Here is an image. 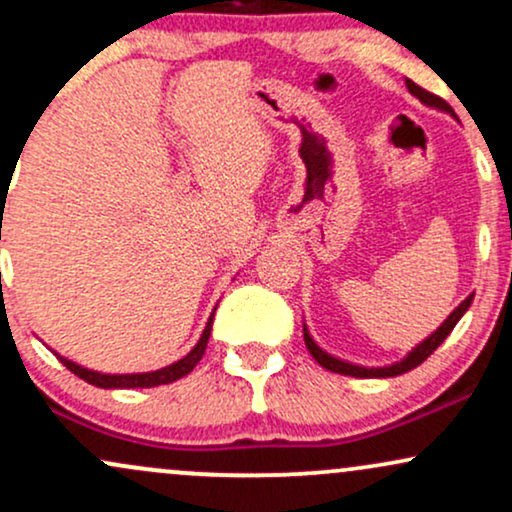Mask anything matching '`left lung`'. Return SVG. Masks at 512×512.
<instances>
[{"label": "left lung", "mask_w": 512, "mask_h": 512, "mask_svg": "<svg viewBox=\"0 0 512 512\" xmlns=\"http://www.w3.org/2000/svg\"><path fill=\"white\" fill-rule=\"evenodd\" d=\"M407 88H409V93H414V96L419 98L421 103H426V105H431V108L445 110V113L455 115V113H452L450 105L445 103L443 98H440V96H436V93H431V91H426V88L416 86L414 81H411V79H407ZM472 298H474V293H472V296L464 298V301H462L460 305H457L455 310H452L448 320H445L443 325H440L438 330L431 334V337L424 339V342H421L419 346H416V349L411 351V354H409L407 358H404V361L395 363V366H387V368H361V366H354V363H344V361H339V358H334V356H330V354H325V351H322L320 346H317V344L313 342V337H310L308 330H305V327H303L305 346H308V351H310V354H313L315 361L320 363L322 368L332 370V373L351 375V378H395V375H402V373H407V370H411V368L421 366V363H424L426 358L431 356L433 351H436L438 346L445 342V337H448V334L452 332V327L457 325V320H460V317H462L464 313H467L469 305H472Z\"/></svg>", "instance_id": "8db88e82"}]
</instances>
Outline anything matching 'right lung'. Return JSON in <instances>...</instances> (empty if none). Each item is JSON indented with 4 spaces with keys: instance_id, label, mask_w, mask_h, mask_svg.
<instances>
[{
    "instance_id": "1",
    "label": "right lung",
    "mask_w": 512,
    "mask_h": 512,
    "mask_svg": "<svg viewBox=\"0 0 512 512\" xmlns=\"http://www.w3.org/2000/svg\"><path fill=\"white\" fill-rule=\"evenodd\" d=\"M209 334H211V317H209L207 327H204L202 337H199L197 346L190 351V354H187L185 358H180V361L173 363V366L154 370V373L105 375V373H96V370H88V368L76 366V363L67 361V358H62V356H57V358H60L64 366L72 370L74 375H79L81 380H86V383H91V385H96V387H105V390H113V387H156V385L173 383V380H180L182 375L190 373V370L199 363V358L204 356V349H207V342H209Z\"/></svg>"
}]
</instances>
